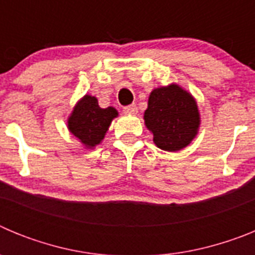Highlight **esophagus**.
<instances>
[{
  "label": "esophagus",
  "instance_id": "1",
  "mask_svg": "<svg viewBox=\"0 0 255 255\" xmlns=\"http://www.w3.org/2000/svg\"><path fill=\"white\" fill-rule=\"evenodd\" d=\"M124 112L129 115H134L138 112V108H136V106L135 105H129V106H126V107H124Z\"/></svg>",
  "mask_w": 255,
  "mask_h": 255
}]
</instances>
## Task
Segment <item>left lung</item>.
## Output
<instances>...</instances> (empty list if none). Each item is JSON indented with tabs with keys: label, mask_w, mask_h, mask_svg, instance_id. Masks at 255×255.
<instances>
[{
	"label": "left lung",
	"mask_w": 255,
	"mask_h": 255,
	"mask_svg": "<svg viewBox=\"0 0 255 255\" xmlns=\"http://www.w3.org/2000/svg\"><path fill=\"white\" fill-rule=\"evenodd\" d=\"M144 121L157 147L176 152L195 138L200 117L194 98L179 85L171 84L150 93Z\"/></svg>",
	"instance_id": "left-lung-1"
}]
</instances>
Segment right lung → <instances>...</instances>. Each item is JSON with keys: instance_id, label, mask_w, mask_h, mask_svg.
Instances as JSON below:
<instances>
[{"instance_id": "1", "label": "right lung", "mask_w": 255, "mask_h": 255, "mask_svg": "<svg viewBox=\"0 0 255 255\" xmlns=\"http://www.w3.org/2000/svg\"><path fill=\"white\" fill-rule=\"evenodd\" d=\"M117 116L114 107L101 108L96 97L84 96L76 103L67 125L87 148L96 147L105 138L111 121Z\"/></svg>"}]
</instances>
